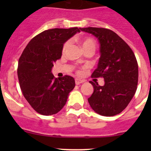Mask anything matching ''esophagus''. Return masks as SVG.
<instances>
[{
    "label": "esophagus",
    "mask_w": 151,
    "mask_h": 151,
    "mask_svg": "<svg viewBox=\"0 0 151 151\" xmlns=\"http://www.w3.org/2000/svg\"><path fill=\"white\" fill-rule=\"evenodd\" d=\"M83 83H84V81H83V80H80V79H75L76 85H80Z\"/></svg>",
    "instance_id": "esophagus-1"
}]
</instances>
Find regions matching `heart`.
I'll list each match as a JSON object with an SVG mask.
<instances>
[{
  "mask_svg": "<svg viewBox=\"0 0 151 151\" xmlns=\"http://www.w3.org/2000/svg\"><path fill=\"white\" fill-rule=\"evenodd\" d=\"M79 42H80V45L83 47V51H88V50H92L94 52L96 49V42L91 37H82L79 39ZM70 45L69 41H67L66 43L63 45L62 51L63 52L66 51L67 49L68 48Z\"/></svg>",
  "mask_w": 151,
  "mask_h": 151,
  "instance_id": "1",
  "label": "heart"
}]
</instances>
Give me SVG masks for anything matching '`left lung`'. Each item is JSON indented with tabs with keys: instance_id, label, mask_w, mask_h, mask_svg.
<instances>
[{
	"instance_id": "1",
	"label": "left lung",
	"mask_w": 151,
	"mask_h": 151,
	"mask_svg": "<svg viewBox=\"0 0 151 151\" xmlns=\"http://www.w3.org/2000/svg\"><path fill=\"white\" fill-rule=\"evenodd\" d=\"M97 38L100 58L93 77H103L104 85L91 81L93 93L88 99L90 106L103 116L118 115L134 96L138 83V64L129 45L112 30L102 28H80Z\"/></svg>"
}]
</instances>
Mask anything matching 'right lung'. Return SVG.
I'll use <instances>...</instances> for the list:
<instances>
[{
  "label": "right lung",
  "instance_id": "obj_1",
  "mask_svg": "<svg viewBox=\"0 0 151 151\" xmlns=\"http://www.w3.org/2000/svg\"><path fill=\"white\" fill-rule=\"evenodd\" d=\"M80 32L78 28L45 30L29 42L19 58L20 88L25 99L41 115H52L60 111L75 86L72 77L55 78L52 68L61 58L63 45Z\"/></svg>",
  "mask_w": 151,
  "mask_h": 151
}]
</instances>
